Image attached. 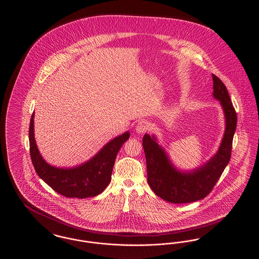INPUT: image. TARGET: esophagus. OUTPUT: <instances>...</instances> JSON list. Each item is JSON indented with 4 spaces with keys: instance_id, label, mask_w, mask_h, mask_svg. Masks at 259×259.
<instances>
[{
    "instance_id": "1",
    "label": "esophagus",
    "mask_w": 259,
    "mask_h": 259,
    "mask_svg": "<svg viewBox=\"0 0 259 259\" xmlns=\"http://www.w3.org/2000/svg\"><path fill=\"white\" fill-rule=\"evenodd\" d=\"M150 129H151V125L147 120L140 121L136 127V130H137L138 133H146V132L149 131Z\"/></svg>"
}]
</instances>
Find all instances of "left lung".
Masks as SVG:
<instances>
[{
    "instance_id": "obj_1",
    "label": "left lung",
    "mask_w": 259,
    "mask_h": 259,
    "mask_svg": "<svg viewBox=\"0 0 259 259\" xmlns=\"http://www.w3.org/2000/svg\"><path fill=\"white\" fill-rule=\"evenodd\" d=\"M213 96L222 103L226 128L218 153L201 168L191 172L177 171L154 137L144 136L143 147L146 153L148 183L159 197L175 204L191 203L209 195L229 163L232 143L237 126V114L227 88L215 74H211Z\"/></svg>"
}]
</instances>
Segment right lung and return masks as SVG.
<instances>
[{
	"label": "right lung",
	"instance_id": "obj_1",
	"mask_svg": "<svg viewBox=\"0 0 259 259\" xmlns=\"http://www.w3.org/2000/svg\"><path fill=\"white\" fill-rule=\"evenodd\" d=\"M128 132L111 140L92 159L73 169L49 165L40 156L34 138V112L29 127L30 155L37 176L57 193L79 199L99 195L109 185L117 152L129 139Z\"/></svg>",
	"mask_w": 259,
	"mask_h": 259
}]
</instances>
